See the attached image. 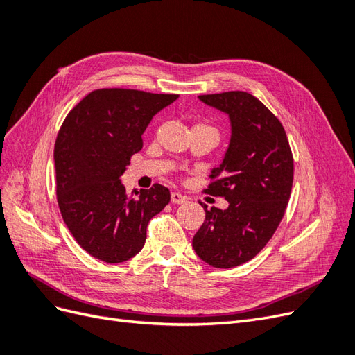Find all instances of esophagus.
I'll list each match as a JSON object with an SVG mask.
<instances>
[{"label":"esophagus","mask_w":355,"mask_h":355,"mask_svg":"<svg viewBox=\"0 0 355 355\" xmlns=\"http://www.w3.org/2000/svg\"><path fill=\"white\" fill-rule=\"evenodd\" d=\"M187 200H188V197L180 194V192H171V202L173 204H184Z\"/></svg>","instance_id":"obj_1"}]
</instances>
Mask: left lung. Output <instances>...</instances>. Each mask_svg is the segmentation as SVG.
<instances>
[{"label": "left lung", "instance_id": "obj_1", "mask_svg": "<svg viewBox=\"0 0 355 355\" xmlns=\"http://www.w3.org/2000/svg\"><path fill=\"white\" fill-rule=\"evenodd\" d=\"M198 98L230 115L228 151L204 189L230 206L207 209L200 201L206 219L192 247L206 263L234 268L253 259L280 225L293 185V154L280 120L253 94L237 90Z\"/></svg>", "mask_w": 355, "mask_h": 355}]
</instances>
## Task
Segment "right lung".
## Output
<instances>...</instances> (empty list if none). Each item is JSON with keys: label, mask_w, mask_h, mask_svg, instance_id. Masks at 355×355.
<instances>
[{"label": "right lung", "mask_w": 355, "mask_h": 355, "mask_svg": "<svg viewBox=\"0 0 355 355\" xmlns=\"http://www.w3.org/2000/svg\"><path fill=\"white\" fill-rule=\"evenodd\" d=\"M178 96L98 89L63 120L55 144L58 204L75 241L96 259L120 263L136 256L149 220L168 204L166 187L128 194L120 176L142 149L153 116Z\"/></svg>", "instance_id": "obj_1"}]
</instances>
